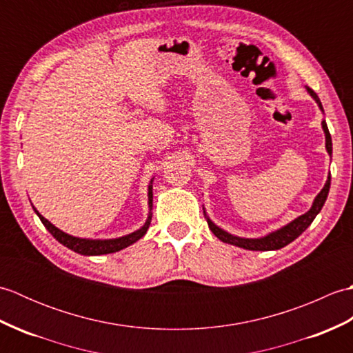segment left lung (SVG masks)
<instances>
[{"instance_id": "obj_1", "label": "left lung", "mask_w": 353, "mask_h": 353, "mask_svg": "<svg viewBox=\"0 0 353 353\" xmlns=\"http://www.w3.org/2000/svg\"><path fill=\"white\" fill-rule=\"evenodd\" d=\"M306 91L312 97L316 103L319 104L320 110L323 112V106H321V101L317 97V94L312 91L311 88L306 86ZM321 127H323V132H325V139H326V152L329 153V156L332 154V139H331V133L327 130V124L323 119L321 121ZM329 188H331V172H329V177L327 181L323 186V190H321L317 197L314 199L312 201V206L310 208L308 212H305L303 215L297 216L292 221H290L288 224H285L281 229L270 232L265 236H261V238H241V236H236V235H232L229 232H226L224 229L219 228L216 224L209 219L205 208H203V214H205V219L208 221V226L209 229L212 230V234L220 239L223 243H228L232 245H236V247H241V249L245 250H259V252H268V250H279L282 247L288 245L291 241H294V239L308 229L310 224L316 219L317 214L321 211V208H323L325 201L327 199V194H329Z\"/></svg>"}]
</instances>
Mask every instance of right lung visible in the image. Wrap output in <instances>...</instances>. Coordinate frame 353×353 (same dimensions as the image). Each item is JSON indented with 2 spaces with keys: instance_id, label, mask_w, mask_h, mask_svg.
I'll use <instances>...</instances> for the list:
<instances>
[{
  "instance_id": "obj_1",
  "label": "right lung",
  "mask_w": 353,
  "mask_h": 353,
  "mask_svg": "<svg viewBox=\"0 0 353 353\" xmlns=\"http://www.w3.org/2000/svg\"><path fill=\"white\" fill-rule=\"evenodd\" d=\"M148 216L144 223V226L139 228L138 230L132 232L129 235L119 236V238H110V239H91V238H79V236H72L66 232L56 228L54 224L50 223L47 219L37 212V209L33 206L36 215L39 216L42 224L48 229L50 234L54 236L59 243L63 244L65 247H68L72 252L80 253V254H86V256H99V254H108V253H115L125 249V247L132 245L133 243H137L138 239H141L147 234V229L150 226V221H152V209H153V179L150 181L148 185Z\"/></svg>"
}]
</instances>
